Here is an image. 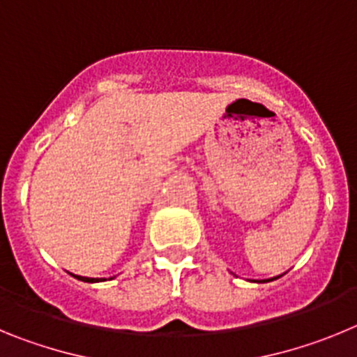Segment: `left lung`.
Listing matches in <instances>:
<instances>
[{
	"instance_id": "obj_1",
	"label": "left lung",
	"mask_w": 357,
	"mask_h": 357,
	"mask_svg": "<svg viewBox=\"0 0 357 357\" xmlns=\"http://www.w3.org/2000/svg\"><path fill=\"white\" fill-rule=\"evenodd\" d=\"M261 282H268V280H261Z\"/></svg>"
}]
</instances>
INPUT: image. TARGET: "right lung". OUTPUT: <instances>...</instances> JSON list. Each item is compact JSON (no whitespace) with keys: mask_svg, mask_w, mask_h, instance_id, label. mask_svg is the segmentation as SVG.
<instances>
[{"mask_svg":"<svg viewBox=\"0 0 357 357\" xmlns=\"http://www.w3.org/2000/svg\"><path fill=\"white\" fill-rule=\"evenodd\" d=\"M77 277L78 280H84V282H98V280H105V279H89V277H80V275H73Z\"/></svg>","mask_w":357,"mask_h":357,"instance_id":"1","label":"right lung"}]
</instances>
